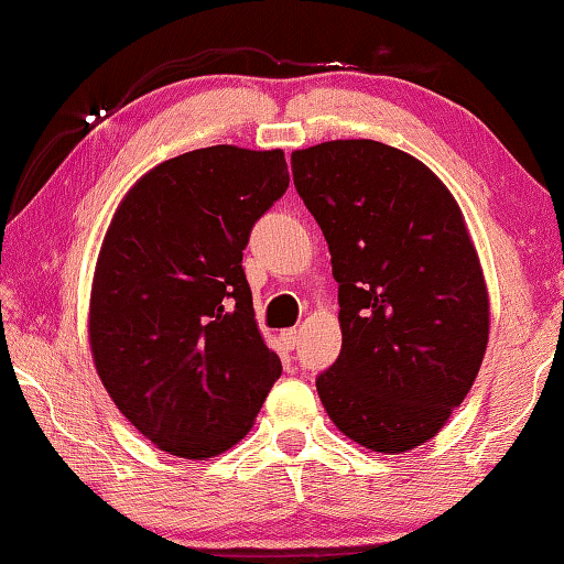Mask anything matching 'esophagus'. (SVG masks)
<instances>
[{
  "label": "esophagus",
  "mask_w": 564,
  "mask_h": 564,
  "mask_svg": "<svg viewBox=\"0 0 564 564\" xmlns=\"http://www.w3.org/2000/svg\"><path fill=\"white\" fill-rule=\"evenodd\" d=\"M281 344H283V348H289V351H293V348L299 346V330L296 328L281 330Z\"/></svg>",
  "instance_id": "obj_1"
}]
</instances>
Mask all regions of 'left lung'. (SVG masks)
Masks as SVG:
<instances>
[{"label":"left lung","instance_id":"8db88e82","mask_svg":"<svg viewBox=\"0 0 564 564\" xmlns=\"http://www.w3.org/2000/svg\"><path fill=\"white\" fill-rule=\"evenodd\" d=\"M291 170L341 306L321 404L366 449H414L469 394L487 351V283L459 205L424 163L377 140L296 150Z\"/></svg>","mask_w":564,"mask_h":564}]
</instances>
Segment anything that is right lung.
Wrapping results in <instances>:
<instances>
[{"label":"right lung","mask_w":564,"mask_h":564,"mask_svg":"<svg viewBox=\"0 0 564 564\" xmlns=\"http://www.w3.org/2000/svg\"><path fill=\"white\" fill-rule=\"evenodd\" d=\"M285 187L283 150L213 145L155 165L115 210L89 346L115 406L158 449L183 459L230 449L281 377L240 263Z\"/></svg>","instance_id":"1"}]
</instances>
